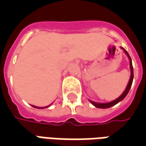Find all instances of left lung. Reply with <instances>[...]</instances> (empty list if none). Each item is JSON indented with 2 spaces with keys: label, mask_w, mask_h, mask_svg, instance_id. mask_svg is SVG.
I'll return each instance as SVG.
<instances>
[{
  "label": "left lung",
  "mask_w": 146,
  "mask_h": 146,
  "mask_svg": "<svg viewBox=\"0 0 146 146\" xmlns=\"http://www.w3.org/2000/svg\"><path fill=\"white\" fill-rule=\"evenodd\" d=\"M121 49L123 50V51L125 52V54L128 56L129 58V60H130V69H131V78L129 80V82L127 84V88H126L125 91L123 92V94L120 96H119V98H117L115 100H113V101L110 102H107V103H99V102H93L92 100H89L90 102L92 103V105H94L95 107L97 108H100V109H107V108H110L113 106H115L116 104H117L118 102H119L120 101H122L123 98H125L127 95L128 94L129 91H130V88H131V87L132 82H133V78H134V71H133V66H132V62H131V58L130 57V55L127 53V51H126L125 49L123 48H121Z\"/></svg>",
  "instance_id": "1"
}]
</instances>
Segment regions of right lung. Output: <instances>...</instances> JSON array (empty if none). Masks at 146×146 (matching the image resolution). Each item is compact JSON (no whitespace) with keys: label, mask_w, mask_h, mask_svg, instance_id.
<instances>
[{"label":"right lung","mask_w":146,"mask_h":146,"mask_svg":"<svg viewBox=\"0 0 146 146\" xmlns=\"http://www.w3.org/2000/svg\"><path fill=\"white\" fill-rule=\"evenodd\" d=\"M33 106V107H34V108H36V109H44V108H48V106H50V105H49V106H46V107H37V106Z\"/></svg>","instance_id":"obj_1"}]
</instances>
